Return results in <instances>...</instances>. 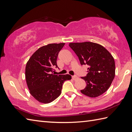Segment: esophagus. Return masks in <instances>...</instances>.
<instances>
[{
	"mask_svg": "<svg viewBox=\"0 0 132 132\" xmlns=\"http://www.w3.org/2000/svg\"><path fill=\"white\" fill-rule=\"evenodd\" d=\"M72 79L75 80H77V79H78V77L77 76H76V75H74V76L72 77Z\"/></svg>",
	"mask_w": 132,
	"mask_h": 132,
	"instance_id": "1",
	"label": "esophagus"
}]
</instances>
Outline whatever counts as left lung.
<instances>
[{"label": "left lung", "instance_id": "1", "mask_svg": "<svg viewBox=\"0 0 132 132\" xmlns=\"http://www.w3.org/2000/svg\"><path fill=\"white\" fill-rule=\"evenodd\" d=\"M69 46L79 58L80 64H88L87 77H82L86 86L81 93L89 97L102 95L110 87L115 76L113 56L101 45L86 41L71 43Z\"/></svg>", "mask_w": 132, "mask_h": 132}]
</instances>
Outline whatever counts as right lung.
<instances>
[{
    "mask_svg": "<svg viewBox=\"0 0 132 132\" xmlns=\"http://www.w3.org/2000/svg\"><path fill=\"white\" fill-rule=\"evenodd\" d=\"M64 43L49 44L40 47L28 61L26 67V79L32 96L39 102L51 103L61 94L63 83L71 79L69 74L54 75L53 68H58L59 52Z\"/></svg>",
    "mask_w": 132,
    "mask_h": 132,
    "instance_id": "right-lung-1",
    "label": "right lung"
}]
</instances>
